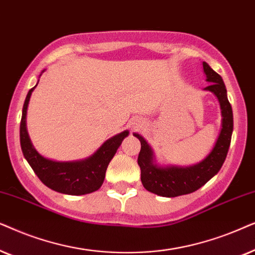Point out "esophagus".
Wrapping results in <instances>:
<instances>
[{"label": "esophagus", "mask_w": 255, "mask_h": 255, "mask_svg": "<svg viewBox=\"0 0 255 255\" xmlns=\"http://www.w3.org/2000/svg\"><path fill=\"white\" fill-rule=\"evenodd\" d=\"M141 126H143V122H141L140 120H134L133 122H131V127L133 128H138V127H141Z\"/></svg>", "instance_id": "esophagus-1"}]
</instances>
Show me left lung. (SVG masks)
<instances>
[{"label":"left lung","instance_id":"8db88e82","mask_svg":"<svg viewBox=\"0 0 255 255\" xmlns=\"http://www.w3.org/2000/svg\"><path fill=\"white\" fill-rule=\"evenodd\" d=\"M206 81L211 83L204 90L210 91L218 98L222 110V129L211 152L197 164L190 167H158L154 163V152L141 135L134 136L141 142V150L137 163L141 169V182L148 191L162 197H177L188 195L208 183L218 174L229 151L233 131L232 107L227 99L225 84L222 77L215 72L208 63L203 62Z\"/></svg>","mask_w":255,"mask_h":255}]
</instances>
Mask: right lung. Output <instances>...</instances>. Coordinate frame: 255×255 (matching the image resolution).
<instances>
[{
  "mask_svg": "<svg viewBox=\"0 0 255 255\" xmlns=\"http://www.w3.org/2000/svg\"><path fill=\"white\" fill-rule=\"evenodd\" d=\"M35 87H32L26 94L23 105L21 126H19V140L25 159L40 181L54 191L73 196L86 195L97 191L103 185L105 174L111 159L113 158L124 138L128 136L129 131L125 130L108 138L93 155L81 161L57 162L43 157L33 148L25 124L26 110Z\"/></svg>",
  "mask_w": 255,
  "mask_h": 255,
  "instance_id": "add662e5",
  "label": "right lung"
}]
</instances>
